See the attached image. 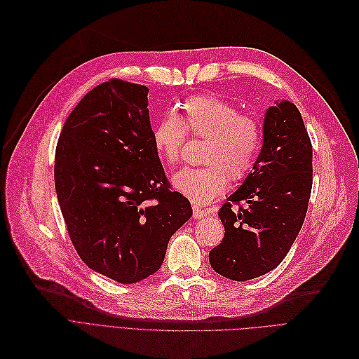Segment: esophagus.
Masks as SVG:
<instances>
[{
  "label": "esophagus",
  "mask_w": 359,
  "mask_h": 359,
  "mask_svg": "<svg viewBox=\"0 0 359 359\" xmlns=\"http://www.w3.org/2000/svg\"><path fill=\"white\" fill-rule=\"evenodd\" d=\"M206 216H208L206 210H203V209H200L197 206L193 208V217L194 219H203V217H206Z\"/></svg>",
  "instance_id": "esophagus-1"
}]
</instances>
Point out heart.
<instances>
[{
    "label": "heart",
    "mask_w": 359,
    "mask_h": 359,
    "mask_svg": "<svg viewBox=\"0 0 359 359\" xmlns=\"http://www.w3.org/2000/svg\"><path fill=\"white\" fill-rule=\"evenodd\" d=\"M182 115L169 114L153 131L162 161L174 166L181 161L187 134L204 139L201 168L184 169L172 178L175 189L196 204H206L226 189L228 178L244 180L254 168L263 143L257 118L240 112L232 102L216 96H194L182 104Z\"/></svg>",
    "instance_id": "heart-1"
}]
</instances>
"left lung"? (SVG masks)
<instances>
[{
	"label": "left lung",
	"mask_w": 359,
	"mask_h": 359,
	"mask_svg": "<svg viewBox=\"0 0 359 359\" xmlns=\"http://www.w3.org/2000/svg\"><path fill=\"white\" fill-rule=\"evenodd\" d=\"M311 187L310 135L298 108L285 100L267 109L260 155L217 212L225 233L209 252L213 270L244 282L276 269L302 228Z\"/></svg>",
	"instance_id": "left-lung-1"
}]
</instances>
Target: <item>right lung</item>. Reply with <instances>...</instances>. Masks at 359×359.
Returning <instances> with one entry per match:
<instances>
[{"label":"right lung","instance_id":"1","mask_svg":"<svg viewBox=\"0 0 359 359\" xmlns=\"http://www.w3.org/2000/svg\"><path fill=\"white\" fill-rule=\"evenodd\" d=\"M143 84L109 79L65 119L54 180L68 236L90 269L119 283L158 271L169 238L191 217L153 142Z\"/></svg>","mask_w":359,"mask_h":359}]
</instances>
